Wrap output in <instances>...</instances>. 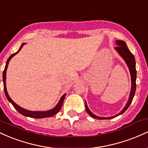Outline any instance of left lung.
Returning a JSON list of instances; mask_svg holds the SVG:
<instances>
[{
	"mask_svg": "<svg viewBox=\"0 0 148 148\" xmlns=\"http://www.w3.org/2000/svg\"><path fill=\"white\" fill-rule=\"evenodd\" d=\"M115 43L118 47H115V50L118 53L119 55L122 57V58L125 60V62H126L127 67H128L129 70L130 72V75H131V81H132V86H131V91L130 96H129L128 101L125 105V107L123 108V109L122 110L120 113L116 114L114 116L111 117H99L97 115H95L94 113H92L90 111V110L88 108L87 103L86 101H85L86 103V110L87 111V113L89 114L92 118L97 119V120H108V119H112L114 118L115 117L118 116V115H122L125 112L127 108H129L130 105L132 103V100L134 95H135V92H136V60L135 58H134L133 54L131 53V51L129 50L128 47L126 45L125 42L123 40H116Z\"/></svg>",
	"mask_w": 148,
	"mask_h": 148,
	"instance_id": "left-lung-1",
	"label": "left lung"
}]
</instances>
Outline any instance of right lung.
Listing matches in <instances>:
<instances>
[{
	"label": "right lung",
	"mask_w": 148,
	"mask_h": 148,
	"mask_svg": "<svg viewBox=\"0 0 148 148\" xmlns=\"http://www.w3.org/2000/svg\"><path fill=\"white\" fill-rule=\"evenodd\" d=\"M26 43H23L20 47V48L18 50L14 53L12 54L11 56L9 57V58L8 59L6 62V64H5V67L4 71H3V86H4V91H5V96L8 99V101H10L12 104L13 105V106L17 110V111L19 113H21V115H24L25 117H30V118H49V117H52L54 115L56 114L57 113H58L59 111L60 110L61 107L62 106V103L64 101V97H65L66 94H64L63 95L60 97V100H59L58 103H57L56 106L54 108H51V109L48 110V111H29V110L25 109V108H22V107L19 106L18 105L16 104V103L13 101L12 99L10 98V97L8 95V91H7V88H6V72H7V69H8V64H9L10 60H11L12 58L14 57L16 54H17L18 52L21 51V49H22V47H23V45H25Z\"/></svg>",
	"instance_id": "add662e5"
}]
</instances>
